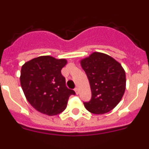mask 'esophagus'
<instances>
[{
    "mask_svg": "<svg viewBox=\"0 0 149 149\" xmlns=\"http://www.w3.org/2000/svg\"><path fill=\"white\" fill-rule=\"evenodd\" d=\"M74 91H75L76 94H77V95H78V94H79V89H78V88L76 87L75 89H74Z\"/></svg>",
    "mask_w": 149,
    "mask_h": 149,
    "instance_id": "esophagus-1",
    "label": "esophagus"
}]
</instances>
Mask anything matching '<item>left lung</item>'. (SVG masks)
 <instances>
[{
    "label": "left lung",
    "instance_id": "1",
    "mask_svg": "<svg viewBox=\"0 0 149 149\" xmlns=\"http://www.w3.org/2000/svg\"><path fill=\"white\" fill-rule=\"evenodd\" d=\"M81 65L87 75L92 98L84 102L95 114L108 113L122 99L126 86L125 72L119 62L107 54L94 52L83 59Z\"/></svg>",
    "mask_w": 149,
    "mask_h": 149
}]
</instances>
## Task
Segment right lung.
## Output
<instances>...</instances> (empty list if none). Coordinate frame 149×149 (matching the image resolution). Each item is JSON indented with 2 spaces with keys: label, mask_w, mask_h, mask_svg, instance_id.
<instances>
[{
  "label": "right lung",
  "mask_w": 149,
  "mask_h": 149,
  "mask_svg": "<svg viewBox=\"0 0 149 149\" xmlns=\"http://www.w3.org/2000/svg\"><path fill=\"white\" fill-rule=\"evenodd\" d=\"M65 59L42 56L22 65L20 82L23 92L33 107L43 114L54 116L66 108L69 96L75 92L65 86L61 70Z\"/></svg>",
  "instance_id": "add662e5"
}]
</instances>
